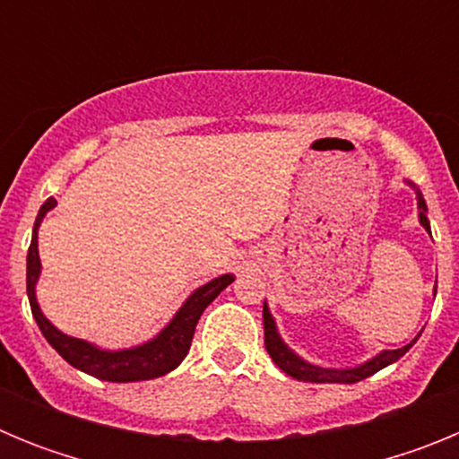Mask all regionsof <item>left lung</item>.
Returning <instances> with one entry per match:
<instances>
[{"label":"left lung","instance_id":"1","mask_svg":"<svg viewBox=\"0 0 459 459\" xmlns=\"http://www.w3.org/2000/svg\"><path fill=\"white\" fill-rule=\"evenodd\" d=\"M416 197H419L420 225H423L425 230L429 232V222H428V216H425L428 206H425V200H423V195H420V190H416ZM416 340H419V338H416ZM416 340H413V342H416ZM413 342L404 344V347H400V350L381 351L379 356H375V359L368 360V363H363V366H359V368H350V370H328V368L310 366V363H306L303 359H299V356H296L294 351H291L290 347L282 342V340H280L278 331H275L273 317H271L269 307L264 306V344H266V351H269L271 359H273V363L280 368V370L287 372V375L294 377V379L310 381V384H356V381L366 379V377L379 372L381 368H386V366H391V363H395L397 359H403V356L407 354L409 350H411Z\"/></svg>","mask_w":459,"mask_h":459}]
</instances>
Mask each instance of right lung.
Masks as SVG:
<instances>
[{"label":"right lung","instance_id":"1","mask_svg":"<svg viewBox=\"0 0 459 459\" xmlns=\"http://www.w3.org/2000/svg\"><path fill=\"white\" fill-rule=\"evenodd\" d=\"M56 202L48 200L46 204L40 206L39 216L34 222V234H31V246L27 253V296H30L31 315H34L36 324H39L40 333L46 335L48 342L56 350V354L62 356L66 363L73 368L87 372V375L96 377L103 381H144V379H156V377L168 375L169 370L179 366L181 360L186 359L193 342L195 326L200 322L202 312L209 306L230 282H234V275H221V278L211 280L204 287L195 290L190 294L188 301L184 303L172 322L160 331V335L147 344L133 347V350L124 351H103L93 344L84 342L78 338H68L62 331H56L40 312L39 303H36V280L40 273V259H39V225L43 221L48 211L55 206Z\"/></svg>","mask_w":459,"mask_h":459}]
</instances>
